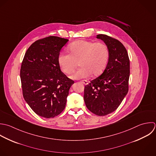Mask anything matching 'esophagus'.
<instances>
[{"mask_svg":"<svg viewBox=\"0 0 156 156\" xmlns=\"http://www.w3.org/2000/svg\"><path fill=\"white\" fill-rule=\"evenodd\" d=\"M81 83H83V84H84V85H87V84H88V82H87L86 80H83V81H81Z\"/></svg>","mask_w":156,"mask_h":156,"instance_id":"34e87169","label":"esophagus"}]
</instances>
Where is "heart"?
<instances>
[{"label": "heart", "instance_id": "b5f03b06", "mask_svg": "<svg viewBox=\"0 0 156 156\" xmlns=\"http://www.w3.org/2000/svg\"><path fill=\"white\" fill-rule=\"evenodd\" d=\"M69 53H61L58 63L66 74L72 73L79 62L81 67L70 78L80 80L89 77L91 74L98 76L105 70L109 59L108 45L103 42H94L84 39L77 40L69 46Z\"/></svg>", "mask_w": 156, "mask_h": 156}]
</instances>
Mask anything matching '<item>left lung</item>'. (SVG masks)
I'll use <instances>...</instances> for the list:
<instances>
[{"mask_svg":"<svg viewBox=\"0 0 156 156\" xmlns=\"http://www.w3.org/2000/svg\"><path fill=\"white\" fill-rule=\"evenodd\" d=\"M108 45L109 56L103 73L84 87V100L87 109L98 116L115 111L128 92L130 62L127 50L119 40L98 34Z\"/></svg>","mask_w":156,"mask_h":156,"instance_id":"obj_1","label":"left lung"}]
</instances>
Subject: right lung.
<instances>
[{
    "label": "right lung",
    "instance_id": "add662e5",
    "mask_svg": "<svg viewBox=\"0 0 156 156\" xmlns=\"http://www.w3.org/2000/svg\"><path fill=\"white\" fill-rule=\"evenodd\" d=\"M68 39L48 36L33 43L23 57L20 72L23 97L38 115L53 118L64 109L74 81L61 72L58 56Z\"/></svg>",
    "mask_w": 156,
    "mask_h": 156
}]
</instances>
